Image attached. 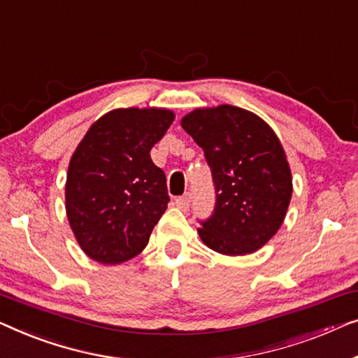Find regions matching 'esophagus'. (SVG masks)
Wrapping results in <instances>:
<instances>
[{"label": "esophagus", "instance_id": "obj_1", "mask_svg": "<svg viewBox=\"0 0 358 358\" xmlns=\"http://www.w3.org/2000/svg\"><path fill=\"white\" fill-rule=\"evenodd\" d=\"M189 203H191V194H188V193L175 199V204H177V208L183 210V213H185V210L189 209Z\"/></svg>", "mask_w": 358, "mask_h": 358}]
</instances>
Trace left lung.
<instances>
[{"instance_id":"obj_1","label":"left lung","mask_w":358,"mask_h":358,"mask_svg":"<svg viewBox=\"0 0 358 358\" xmlns=\"http://www.w3.org/2000/svg\"><path fill=\"white\" fill-rule=\"evenodd\" d=\"M181 127L204 150L215 186L214 214L198 234L208 248L243 256L278 234L292 198V172L273 128L234 105L196 108Z\"/></svg>"}]
</instances>
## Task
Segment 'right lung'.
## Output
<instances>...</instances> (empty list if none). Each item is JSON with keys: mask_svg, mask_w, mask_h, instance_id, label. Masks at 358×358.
Segmentation results:
<instances>
[{"mask_svg": "<svg viewBox=\"0 0 358 358\" xmlns=\"http://www.w3.org/2000/svg\"><path fill=\"white\" fill-rule=\"evenodd\" d=\"M167 108H117L78 144L66 175V215L80 250L102 264L138 256L170 201L150 149L173 123Z\"/></svg>", "mask_w": 358, "mask_h": 358, "instance_id": "add662e5", "label": "right lung"}]
</instances>
